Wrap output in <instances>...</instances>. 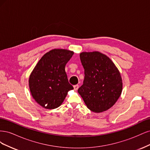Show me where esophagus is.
<instances>
[{
  "instance_id": "obj_1",
  "label": "esophagus",
  "mask_w": 150,
  "mask_h": 150,
  "mask_svg": "<svg viewBox=\"0 0 150 150\" xmlns=\"http://www.w3.org/2000/svg\"><path fill=\"white\" fill-rule=\"evenodd\" d=\"M78 88H79V85H78V84H76V85H74V89L75 91L78 90Z\"/></svg>"
}]
</instances>
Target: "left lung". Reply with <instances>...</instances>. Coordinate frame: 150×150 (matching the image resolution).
Returning <instances> with one entry per match:
<instances>
[{"instance_id":"left-lung-1","label":"left lung","mask_w":150,"mask_h":150,"mask_svg":"<svg viewBox=\"0 0 150 150\" xmlns=\"http://www.w3.org/2000/svg\"><path fill=\"white\" fill-rule=\"evenodd\" d=\"M84 69L83 84L78 92L91 111L101 112L111 108L122 92L120 72L105 54L98 51L80 54Z\"/></svg>"}]
</instances>
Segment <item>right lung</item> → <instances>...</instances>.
<instances>
[{
	"label": "right lung",
	"instance_id": "add662e5",
	"mask_svg": "<svg viewBox=\"0 0 150 150\" xmlns=\"http://www.w3.org/2000/svg\"><path fill=\"white\" fill-rule=\"evenodd\" d=\"M73 54L67 49H52L44 54L31 72L29 80L31 94L43 108H58L67 92L74 89L65 71L66 64Z\"/></svg>",
	"mask_w": 150,
	"mask_h": 150
}]
</instances>
